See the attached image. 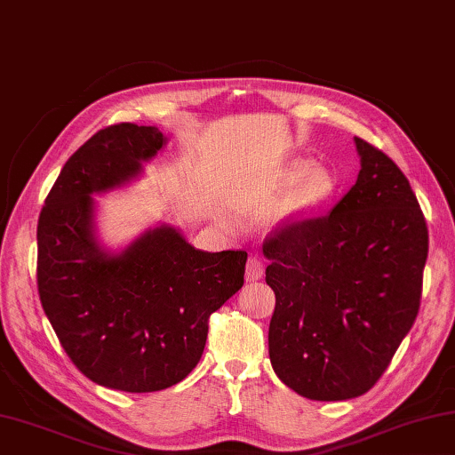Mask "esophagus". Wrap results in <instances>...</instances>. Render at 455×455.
<instances>
[{
	"label": "esophagus",
	"mask_w": 455,
	"mask_h": 455,
	"mask_svg": "<svg viewBox=\"0 0 455 455\" xmlns=\"http://www.w3.org/2000/svg\"><path fill=\"white\" fill-rule=\"evenodd\" d=\"M261 275H264V261H261L258 253H253L248 259V266H245V280L258 282Z\"/></svg>",
	"instance_id": "obj_1"
}]
</instances>
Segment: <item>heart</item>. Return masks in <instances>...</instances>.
Returning <instances> with one entry per match:
<instances>
[{"mask_svg": "<svg viewBox=\"0 0 455 455\" xmlns=\"http://www.w3.org/2000/svg\"><path fill=\"white\" fill-rule=\"evenodd\" d=\"M291 180H296L285 191L280 205V218L285 221L301 220L314 213L330 202L336 181L333 175L322 165L298 162L291 170Z\"/></svg>", "mask_w": 455, "mask_h": 455, "instance_id": "b5f03b06", "label": "heart"}]
</instances>
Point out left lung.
Returning <instances> with one entry per match:
<instances>
[{
    "mask_svg": "<svg viewBox=\"0 0 455 455\" xmlns=\"http://www.w3.org/2000/svg\"><path fill=\"white\" fill-rule=\"evenodd\" d=\"M362 170L320 218L264 243L275 293L269 360L285 386L317 402L368 392L418 317L427 226L410 181L384 151L354 138Z\"/></svg>",
    "mask_w": 455,
    "mask_h": 455,
    "instance_id": "left-lung-1",
    "label": "left lung"
}]
</instances>
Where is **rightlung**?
Here are the masks:
<instances>
[{"label": "right lung", "instance_id": "1", "mask_svg": "<svg viewBox=\"0 0 455 455\" xmlns=\"http://www.w3.org/2000/svg\"><path fill=\"white\" fill-rule=\"evenodd\" d=\"M165 143L154 125L98 132L63 165L37 221L47 320L76 368L119 392H159L188 378L210 315L243 285L248 253L196 250L167 223L117 251L100 242L93 196L138 180Z\"/></svg>", "mask_w": 455, "mask_h": 455}]
</instances>
